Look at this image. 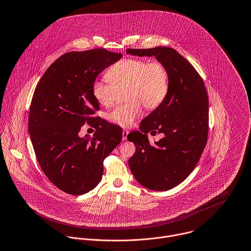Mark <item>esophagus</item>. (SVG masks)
Here are the masks:
<instances>
[{
  "label": "esophagus",
  "instance_id": "34e87169",
  "mask_svg": "<svg viewBox=\"0 0 251 251\" xmlns=\"http://www.w3.org/2000/svg\"><path fill=\"white\" fill-rule=\"evenodd\" d=\"M128 134H129V131H128L127 129H124V130L122 131V139H123V141L127 140V136H128Z\"/></svg>",
  "mask_w": 251,
  "mask_h": 251
}]
</instances>
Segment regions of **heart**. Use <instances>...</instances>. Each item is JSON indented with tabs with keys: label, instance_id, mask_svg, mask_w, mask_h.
<instances>
[{
	"label": "heart",
	"instance_id": "heart-1",
	"mask_svg": "<svg viewBox=\"0 0 251 251\" xmlns=\"http://www.w3.org/2000/svg\"><path fill=\"white\" fill-rule=\"evenodd\" d=\"M108 81L97 79L92 85V95L101 105H110L118 92L124 91L126 101L107 112V119L119 126L128 127L147 109L158 107L169 91V74L159 61L127 57L113 64L105 74Z\"/></svg>",
	"mask_w": 251,
	"mask_h": 251
}]
</instances>
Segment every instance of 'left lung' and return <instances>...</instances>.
<instances>
[{
	"instance_id": "8db88e82",
	"label": "left lung",
	"mask_w": 251,
	"mask_h": 251,
	"mask_svg": "<svg viewBox=\"0 0 251 251\" xmlns=\"http://www.w3.org/2000/svg\"><path fill=\"white\" fill-rule=\"evenodd\" d=\"M126 52L155 56L169 74L164 101L141 122L140 131L127 136L136 146L128 162L136 180L150 190L168 191L193 172L206 146L209 108L204 82L195 67L172 48L127 49ZM150 131L165 136L151 145L147 139Z\"/></svg>"
}]
</instances>
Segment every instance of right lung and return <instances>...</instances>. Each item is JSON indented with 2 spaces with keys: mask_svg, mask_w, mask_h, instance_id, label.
<instances>
[{
  "mask_svg": "<svg viewBox=\"0 0 251 251\" xmlns=\"http://www.w3.org/2000/svg\"><path fill=\"white\" fill-rule=\"evenodd\" d=\"M122 57L105 49L70 51L59 56L40 79L29 111L28 132L43 172L59 190L84 195L101 180L104 158L120 144L121 127L100 117L92 95L97 76ZM88 123L91 139L78 137Z\"/></svg>",
  "mask_w": 251,
  "mask_h": 251,
  "instance_id": "1",
  "label": "right lung"
}]
</instances>
